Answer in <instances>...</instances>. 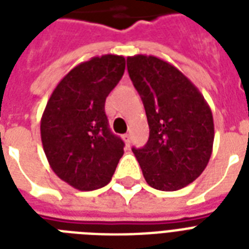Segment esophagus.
<instances>
[{"instance_id":"34e87169","label":"esophagus","mask_w":249,"mask_h":249,"mask_svg":"<svg viewBox=\"0 0 249 249\" xmlns=\"http://www.w3.org/2000/svg\"><path fill=\"white\" fill-rule=\"evenodd\" d=\"M123 140H124V142L126 143V146H129V144H130V134H124V136H123Z\"/></svg>"}]
</instances>
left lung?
Wrapping results in <instances>:
<instances>
[{"mask_svg": "<svg viewBox=\"0 0 249 249\" xmlns=\"http://www.w3.org/2000/svg\"><path fill=\"white\" fill-rule=\"evenodd\" d=\"M126 66L147 116L150 137L132 148L148 185L176 191L196 179L212 155L211 107L179 70L154 55L128 56Z\"/></svg>", "mask_w": 249, "mask_h": 249, "instance_id": "obj_1", "label": "left lung"}]
</instances>
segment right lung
Wrapping results in <instances>:
<instances>
[{
  "mask_svg": "<svg viewBox=\"0 0 249 249\" xmlns=\"http://www.w3.org/2000/svg\"><path fill=\"white\" fill-rule=\"evenodd\" d=\"M125 58L106 54L60 80L41 117V141L54 173L81 191L111 181L124 142L108 128L106 98L124 75Z\"/></svg>",
  "mask_w": 249,
  "mask_h": 249,
  "instance_id": "add662e5",
  "label": "right lung"
}]
</instances>
